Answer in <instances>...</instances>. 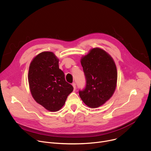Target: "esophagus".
<instances>
[{
  "label": "esophagus",
  "mask_w": 151,
  "mask_h": 151,
  "mask_svg": "<svg viewBox=\"0 0 151 151\" xmlns=\"http://www.w3.org/2000/svg\"><path fill=\"white\" fill-rule=\"evenodd\" d=\"M72 86H73V87L74 91H75V90H76V83H75V82H73V83H72Z\"/></svg>",
  "instance_id": "34e87169"
}]
</instances>
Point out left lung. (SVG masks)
<instances>
[{"label": "left lung", "mask_w": 151, "mask_h": 151, "mask_svg": "<svg viewBox=\"0 0 151 151\" xmlns=\"http://www.w3.org/2000/svg\"><path fill=\"white\" fill-rule=\"evenodd\" d=\"M86 87L79 94L91 108L102 106L113 96L116 87L117 69L112 57L100 48L91 49L81 59Z\"/></svg>", "instance_id": "1"}]
</instances>
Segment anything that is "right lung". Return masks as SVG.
Masks as SVG:
<instances>
[{
  "label": "right lung",
  "mask_w": 151,
  "mask_h": 151,
  "mask_svg": "<svg viewBox=\"0 0 151 151\" xmlns=\"http://www.w3.org/2000/svg\"><path fill=\"white\" fill-rule=\"evenodd\" d=\"M58 62L52 52L44 51L33 58L29 69L28 81L33 98L50 112L59 111L73 90L59 69Z\"/></svg>",
  "instance_id": "obj_1"
}]
</instances>
